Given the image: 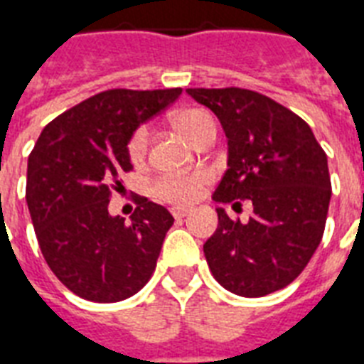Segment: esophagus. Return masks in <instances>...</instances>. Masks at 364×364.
Here are the masks:
<instances>
[{
	"label": "esophagus",
	"mask_w": 364,
	"mask_h": 364,
	"mask_svg": "<svg viewBox=\"0 0 364 364\" xmlns=\"http://www.w3.org/2000/svg\"><path fill=\"white\" fill-rule=\"evenodd\" d=\"M171 213H173L174 218H184V216H188V214H190V208H184V207H174L173 210H171Z\"/></svg>",
	"instance_id": "esophagus-1"
}]
</instances>
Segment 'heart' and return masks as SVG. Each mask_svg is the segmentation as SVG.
<instances>
[{
  "label": "heart",
  "instance_id": "1",
  "mask_svg": "<svg viewBox=\"0 0 364 364\" xmlns=\"http://www.w3.org/2000/svg\"><path fill=\"white\" fill-rule=\"evenodd\" d=\"M214 123L213 117L203 112V109H184L174 117V125L182 134H184L191 144L196 142L197 136L207 125ZM146 148H148V129L140 127L134 134H132L131 142H129V157L132 163H140L146 156ZM208 176L205 173H188V174H176V176H163L156 182L154 191L159 199L173 205H188L193 203L201 193L203 186L207 184Z\"/></svg>",
  "mask_w": 364,
  "mask_h": 364
}]
</instances>
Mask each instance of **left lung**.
I'll return each mask as SVG.
<instances>
[{
	"label": "left lung",
	"mask_w": 364,
	"mask_h": 364,
	"mask_svg": "<svg viewBox=\"0 0 364 364\" xmlns=\"http://www.w3.org/2000/svg\"><path fill=\"white\" fill-rule=\"evenodd\" d=\"M213 112L228 138V171L216 203H252L249 222L222 207L203 245L214 279L226 290L258 298L304 272L325 232L331 203L326 154L302 117L249 89H186Z\"/></svg>",
	"instance_id": "left-lung-1"
}]
</instances>
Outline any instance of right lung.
<instances>
[{"label": "right lung", "instance_id": "right-lung-1", "mask_svg": "<svg viewBox=\"0 0 364 364\" xmlns=\"http://www.w3.org/2000/svg\"><path fill=\"white\" fill-rule=\"evenodd\" d=\"M182 89L98 92L45 127L28 157L26 203L39 249L62 284L91 302L136 294L156 269L173 214L138 197L131 224L112 216V191L132 168L138 127Z\"/></svg>", "mask_w": 364, "mask_h": 364}]
</instances>
